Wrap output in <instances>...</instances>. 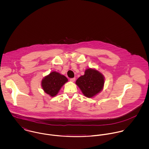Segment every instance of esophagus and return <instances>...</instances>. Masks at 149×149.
Here are the masks:
<instances>
[{"label": "esophagus", "instance_id": "1", "mask_svg": "<svg viewBox=\"0 0 149 149\" xmlns=\"http://www.w3.org/2000/svg\"><path fill=\"white\" fill-rule=\"evenodd\" d=\"M75 80H76V79H75V78H72V79H70V81L71 82H74Z\"/></svg>", "mask_w": 149, "mask_h": 149}]
</instances>
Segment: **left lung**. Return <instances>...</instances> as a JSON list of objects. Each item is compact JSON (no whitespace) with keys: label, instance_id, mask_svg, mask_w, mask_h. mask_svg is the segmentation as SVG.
I'll return each instance as SVG.
<instances>
[{"label":"left lung","instance_id":"left-lung-1","mask_svg":"<svg viewBox=\"0 0 149 149\" xmlns=\"http://www.w3.org/2000/svg\"><path fill=\"white\" fill-rule=\"evenodd\" d=\"M105 83L104 75L95 68H87L84 74L76 81L83 94L88 98H93L103 89Z\"/></svg>","mask_w":149,"mask_h":149}]
</instances>
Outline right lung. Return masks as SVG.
<instances>
[{
	"instance_id": "add662e5",
	"label": "right lung",
	"mask_w": 149,
	"mask_h": 149,
	"mask_svg": "<svg viewBox=\"0 0 149 149\" xmlns=\"http://www.w3.org/2000/svg\"><path fill=\"white\" fill-rule=\"evenodd\" d=\"M68 81V79L64 75L57 72L53 71L43 78L41 86L46 94L51 97H54Z\"/></svg>"
}]
</instances>
